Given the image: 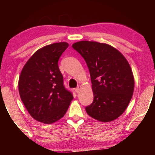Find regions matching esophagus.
Here are the masks:
<instances>
[{
  "label": "esophagus",
  "mask_w": 155,
  "mask_h": 155,
  "mask_svg": "<svg viewBox=\"0 0 155 155\" xmlns=\"http://www.w3.org/2000/svg\"><path fill=\"white\" fill-rule=\"evenodd\" d=\"M80 87H80V85H79V86H78L77 87H76V88L75 89V92H77V93L79 92H80Z\"/></svg>",
  "instance_id": "1"
}]
</instances>
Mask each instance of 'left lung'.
<instances>
[{
	"label": "left lung",
	"mask_w": 155,
	"mask_h": 155,
	"mask_svg": "<svg viewBox=\"0 0 155 155\" xmlns=\"http://www.w3.org/2000/svg\"><path fill=\"white\" fill-rule=\"evenodd\" d=\"M90 71L94 100L85 107L89 116L109 122L124 113L132 98L134 78L126 58L113 46L81 41L72 45Z\"/></svg>",
	"instance_id": "obj_1"
}]
</instances>
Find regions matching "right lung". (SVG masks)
<instances>
[{
  "mask_svg": "<svg viewBox=\"0 0 155 155\" xmlns=\"http://www.w3.org/2000/svg\"><path fill=\"white\" fill-rule=\"evenodd\" d=\"M66 42H59L37 50L23 67L18 82L21 100L32 118L44 124L61 119L73 99L63 84L58 62Z\"/></svg>",
  "mask_w": 155,
  "mask_h": 155,
  "instance_id": "right-lung-1",
  "label": "right lung"
}]
</instances>
